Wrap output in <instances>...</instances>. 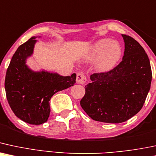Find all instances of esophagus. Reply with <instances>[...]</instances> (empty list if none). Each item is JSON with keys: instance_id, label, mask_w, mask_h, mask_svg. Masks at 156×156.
Listing matches in <instances>:
<instances>
[{"instance_id": "obj_1", "label": "esophagus", "mask_w": 156, "mask_h": 156, "mask_svg": "<svg viewBox=\"0 0 156 156\" xmlns=\"http://www.w3.org/2000/svg\"><path fill=\"white\" fill-rule=\"evenodd\" d=\"M76 81L78 84H82V85L85 84L86 82V76H85V74H82V73H79V74H77Z\"/></svg>"}]
</instances>
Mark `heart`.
I'll use <instances>...</instances> for the list:
<instances>
[{
    "label": "heart",
    "mask_w": 156,
    "mask_h": 156,
    "mask_svg": "<svg viewBox=\"0 0 156 156\" xmlns=\"http://www.w3.org/2000/svg\"><path fill=\"white\" fill-rule=\"evenodd\" d=\"M122 55V46L118 41L102 38L89 47L83 59L86 62L95 61V69L98 72L106 73L116 66Z\"/></svg>",
    "instance_id": "1"
}]
</instances>
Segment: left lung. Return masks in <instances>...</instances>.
Instances as JSON below:
<instances>
[{"instance_id":"1","label":"left lung","mask_w":156,"mask_h":156,"mask_svg":"<svg viewBox=\"0 0 156 156\" xmlns=\"http://www.w3.org/2000/svg\"><path fill=\"white\" fill-rule=\"evenodd\" d=\"M125 51L122 61L112 70L90 75L80 105L96 121L120 123L136 115L151 89V63L143 47L122 34Z\"/></svg>"}]
</instances>
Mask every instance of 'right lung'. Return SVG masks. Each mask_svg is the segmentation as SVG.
Listing matches in <instances>:
<instances>
[{
  "label": "right lung",
  "mask_w": 156,
  "mask_h": 156,
  "mask_svg": "<svg viewBox=\"0 0 156 156\" xmlns=\"http://www.w3.org/2000/svg\"><path fill=\"white\" fill-rule=\"evenodd\" d=\"M36 38L33 36L18 47L5 78V94L11 109L17 118L31 125L47 122L52 96L76 82V74L63 76L44 70L35 71L28 67L26 60L34 53Z\"/></svg>",
  "instance_id": "right-lung-1"
}]
</instances>
